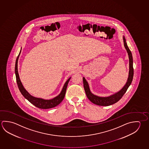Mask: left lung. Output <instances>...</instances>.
<instances>
[{
  "instance_id": "left-lung-1",
  "label": "left lung",
  "mask_w": 149,
  "mask_h": 149,
  "mask_svg": "<svg viewBox=\"0 0 149 149\" xmlns=\"http://www.w3.org/2000/svg\"><path fill=\"white\" fill-rule=\"evenodd\" d=\"M123 40L124 47L128 53V57L129 60V71L127 81L119 91H118L115 94L111 95L109 96L100 97L97 96L91 93L87 81H86L85 78L83 77V81L84 87L86 93V96L89 100L94 104L102 106H108L110 105L114 104L122 98V97L125 94L128 87L130 86L132 83L133 77V58L131 52L128 47V45L126 43V40L124 36H123Z\"/></svg>"
}]
</instances>
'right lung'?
<instances>
[{
  "label": "right lung",
  "mask_w": 149,
  "mask_h": 149,
  "mask_svg": "<svg viewBox=\"0 0 149 149\" xmlns=\"http://www.w3.org/2000/svg\"><path fill=\"white\" fill-rule=\"evenodd\" d=\"M21 50L19 54L18 57L17 58L16 61V64H15V74H16V81L17 83L18 86L19 91L21 92V94L24 96V97L27 99L32 104H33L36 107H38L41 109H49L55 107L60 104L61 102H62L65 95L66 88L68 87V82L71 79V77L68 78L67 81H66L62 91H61L60 94L57 96L51 99H45L40 98H37L32 96L31 95L29 94L26 89L24 88L22 84L21 83L18 71V61L20 54L21 53Z\"/></svg>",
  "instance_id": "right-lung-1"
}]
</instances>
